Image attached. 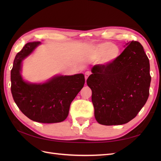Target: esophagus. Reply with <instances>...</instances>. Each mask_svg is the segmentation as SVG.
I'll return each mask as SVG.
<instances>
[{"label": "esophagus", "mask_w": 161, "mask_h": 161, "mask_svg": "<svg viewBox=\"0 0 161 161\" xmlns=\"http://www.w3.org/2000/svg\"><path fill=\"white\" fill-rule=\"evenodd\" d=\"M89 75H90L89 72H85V80H86V81L87 79H88V78H89Z\"/></svg>", "instance_id": "esophagus-1"}]
</instances>
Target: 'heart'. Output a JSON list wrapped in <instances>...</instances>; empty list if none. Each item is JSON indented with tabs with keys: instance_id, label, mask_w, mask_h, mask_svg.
<instances>
[{
	"instance_id": "b5f03b06",
	"label": "heart",
	"mask_w": 161,
	"mask_h": 161,
	"mask_svg": "<svg viewBox=\"0 0 161 161\" xmlns=\"http://www.w3.org/2000/svg\"><path fill=\"white\" fill-rule=\"evenodd\" d=\"M121 54L120 48L111 42H104L96 46L92 52L95 59H99V64L103 66L113 63Z\"/></svg>"
}]
</instances>
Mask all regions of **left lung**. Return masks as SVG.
<instances>
[{"instance_id": "left-lung-1", "label": "left lung", "mask_w": 161, "mask_h": 161, "mask_svg": "<svg viewBox=\"0 0 161 161\" xmlns=\"http://www.w3.org/2000/svg\"><path fill=\"white\" fill-rule=\"evenodd\" d=\"M86 83L92 91L95 117L102 125H121L137 115L149 96V60L138 42L126 43L111 64L92 68Z\"/></svg>"}]
</instances>
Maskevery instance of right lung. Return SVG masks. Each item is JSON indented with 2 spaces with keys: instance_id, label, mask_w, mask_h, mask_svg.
Returning a JSON list of instances; mask_svg holds the SVG:
<instances>
[{
  "instance_id": "add662e5",
  "label": "right lung",
  "mask_w": 161,
  "mask_h": 161,
  "mask_svg": "<svg viewBox=\"0 0 161 161\" xmlns=\"http://www.w3.org/2000/svg\"><path fill=\"white\" fill-rule=\"evenodd\" d=\"M40 42H29L17 53L11 72V93L19 109L30 119L52 124L64 121L70 105L85 84L83 74L56 76L43 84L24 81L21 75V63Z\"/></svg>"
}]
</instances>
